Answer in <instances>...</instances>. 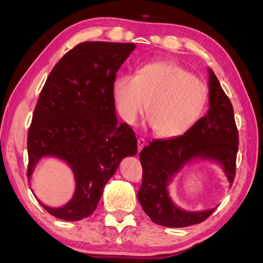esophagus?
<instances>
[{"label":"esophagus","instance_id":"34e87169","mask_svg":"<svg viewBox=\"0 0 263 263\" xmlns=\"http://www.w3.org/2000/svg\"><path fill=\"white\" fill-rule=\"evenodd\" d=\"M146 145V140L144 138H138L137 139V146H138V151H140L142 148Z\"/></svg>","mask_w":263,"mask_h":263}]
</instances>
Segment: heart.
I'll return each mask as SVG.
<instances>
[{"mask_svg":"<svg viewBox=\"0 0 263 263\" xmlns=\"http://www.w3.org/2000/svg\"><path fill=\"white\" fill-rule=\"evenodd\" d=\"M112 98L118 114L133 124L144 112L160 137L185 133L197 121L208 101V89L187 69L172 61L141 66L134 74L115 77Z\"/></svg>","mask_w":263,"mask_h":263,"instance_id":"heart-1","label":"heart"}]
</instances>
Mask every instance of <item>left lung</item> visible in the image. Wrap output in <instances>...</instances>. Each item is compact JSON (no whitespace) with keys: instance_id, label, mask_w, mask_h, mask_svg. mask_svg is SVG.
I'll return each instance as SVG.
<instances>
[{"instance_id":"8db88e82","label":"left lung","mask_w":263,"mask_h":263,"mask_svg":"<svg viewBox=\"0 0 263 263\" xmlns=\"http://www.w3.org/2000/svg\"><path fill=\"white\" fill-rule=\"evenodd\" d=\"M239 145L234 108L218 79L210 69V109L189 130L171 139H155L140 151L141 186L137 193L142 210L156 224L179 228L200 224L215 209L185 212L168 196V182L194 158L219 162L230 183L236 176Z\"/></svg>"}]
</instances>
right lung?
Instances as JSON below:
<instances>
[{"label":"right lung","instance_id":"1","mask_svg":"<svg viewBox=\"0 0 263 263\" xmlns=\"http://www.w3.org/2000/svg\"><path fill=\"white\" fill-rule=\"evenodd\" d=\"M135 48L133 43L84 42L47 78L27 135V178L45 156L72 168L77 185L71 201L59 209L39 202L54 217L90 216L122 159L137 154V138L128 124L117 123L112 98L117 71Z\"/></svg>","mask_w":263,"mask_h":263}]
</instances>
